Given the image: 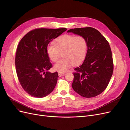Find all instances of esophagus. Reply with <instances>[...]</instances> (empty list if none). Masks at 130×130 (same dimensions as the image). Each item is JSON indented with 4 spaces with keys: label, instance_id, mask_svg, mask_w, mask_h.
<instances>
[{
    "label": "esophagus",
    "instance_id": "esophagus-1",
    "mask_svg": "<svg viewBox=\"0 0 130 130\" xmlns=\"http://www.w3.org/2000/svg\"><path fill=\"white\" fill-rule=\"evenodd\" d=\"M58 76H59V77H61V76H64V75H65V74H66V73H61V72H58Z\"/></svg>",
    "mask_w": 130,
    "mask_h": 130
}]
</instances>
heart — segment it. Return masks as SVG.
Wrapping results in <instances>:
<instances>
[{"mask_svg": "<svg viewBox=\"0 0 130 130\" xmlns=\"http://www.w3.org/2000/svg\"><path fill=\"white\" fill-rule=\"evenodd\" d=\"M54 44L55 46L49 44L47 47L50 59L53 62L57 61L61 54L64 57L54 65L56 71L64 72L72 65L80 64L86 58L88 45L83 36L65 35L56 39Z\"/></svg>", "mask_w": 130, "mask_h": 130, "instance_id": "obj_1", "label": "heart"}]
</instances>
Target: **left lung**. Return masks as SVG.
Returning a JSON list of instances; mask_svg holds the SVG:
<instances>
[{"mask_svg": "<svg viewBox=\"0 0 130 130\" xmlns=\"http://www.w3.org/2000/svg\"><path fill=\"white\" fill-rule=\"evenodd\" d=\"M67 32L83 36L88 50L83 63L74 69L72 86L81 96L91 98L102 93L108 86L114 69L111 49L100 32L91 27L75 28Z\"/></svg>", "mask_w": 130, "mask_h": 130, "instance_id": "1", "label": "left lung"}]
</instances>
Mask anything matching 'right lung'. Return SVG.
<instances>
[{"instance_id":"1","label":"right lung","mask_w":130,"mask_h":130,"mask_svg":"<svg viewBox=\"0 0 130 130\" xmlns=\"http://www.w3.org/2000/svg\"><path fill=\"white\" fill-rule=\"evenodd\" d=\"M67 30L60 29H36L22 38L17 48L15 66L21 86L33 97L47 96L54 89L58 73L48 71L52 67L47 53L49 43Z\"/></svg>"}]
</instances>
